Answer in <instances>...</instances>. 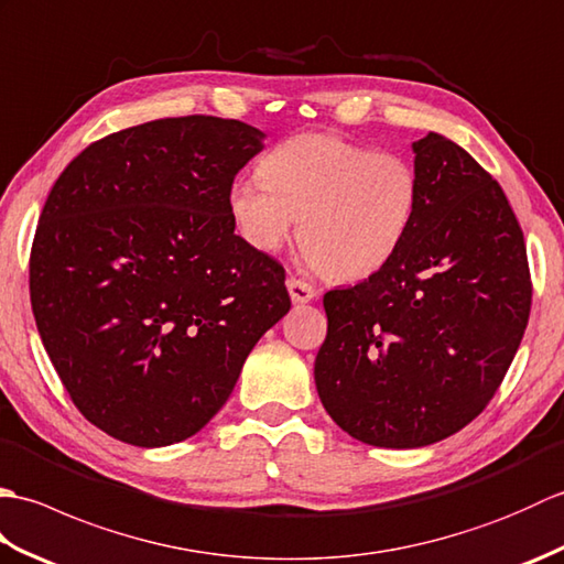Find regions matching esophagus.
I'll list each match as a JSON object with an SVG mask.
<instances>
[{"label": "esophagus", "instance_id": "esophagus-1", "mask_svg": "<svg viewBox=\"0 0 564 564\" xmlns=\"http://www.w3.org/2000/svg\"><path fill=\"white\" fill-rule=\"evenodd\" d=\"M285 285H289V293H291L293 303H310V301H315V297H317L315 285L303 281V279H289V283H285Z\"/></svg>", "mask_w": 564, "mask_h": 564}]
</instances>
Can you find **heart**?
I'll return each mask as SVG.
<instances>
[{
	"instance_id": "b5f03b06",
	"label": "heart",
	"mask_w": 564,
	"mask_h": 564,
	"mask_svg": "<svg viewBox=\"0 0 564 564\" xmlns=\"http://www.w3.org/2000/svg\"><path fill=\"white\" fill-rule=\"evenodd\" d=\"M230 218L259 251L281 249L301 218L310 267L356 281L392 261L412 230L419 174L398 152L332 133H297L271 148L261 176H239Z\"/></svg>"
}]
</instances>
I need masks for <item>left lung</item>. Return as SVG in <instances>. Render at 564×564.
Returning <instances> with one entry per match:
<instances>
[{"mask_svg": "<svg viewBox=\"0 0 564 564\" xmlns=\"http://www.w3.org/2000/svg\"><path fill=\"white\" fill-rule=\"evenodd\" d=\"M419 206L404 245L351 289L325 293L315 386L346 434L380 448L446 438L495 398L531 313L521 225L460 145H414Z\"/></svg>", "mask_w": 564, "mask_h": 564, "instance_id": "8db88e82", "label": "left lung"}]
</instances>
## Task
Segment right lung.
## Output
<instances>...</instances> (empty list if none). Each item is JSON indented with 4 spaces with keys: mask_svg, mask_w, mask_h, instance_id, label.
I'll return each instance as SVG.
<instances>
[{
    "mask_svg": "<svg viewBox=\"0 0 564 564\" xmlns=\"http://www.w3.org/2000/svg\"><path fill=\"white\" fill-rule=\"evenodd\" d=\"M261 140L232 118H160L91 142L47 194L35 325L84 419L130 446L206 426L291 310L283 267L235 235L227 206Z\"/></svg>",
    "mask_w": 564,
    "mask_h": 564,
    "instance_id": "add662e5",
    "label": "right lung"
}]
</instances>
